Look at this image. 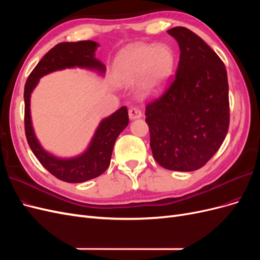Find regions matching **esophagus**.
I'll return each mask as SVG.
<instances>
[{
  "mask_svg": "<svg viewBox=\"0 0 260 260\" xmlns=\"http://www.w3.org/2000/svg\"><path fill=\"white\" fill-rule=\"evenodd\" d=\"M129 117L130 119H137V118L142 117V112L138 107H131L129 109Z\"/></svg>",
  "mask_w": 260,
  "mask_h": 260,
  "instance_id": "esophagus-1",
  "label": "esophagus"
}]
</instances>
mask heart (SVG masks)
<instances>
[{
  "label": "heart",
  "instance_id": "obj_1",
  "mask_svg": "<svg viewBox=\"0 0 260 260\" xmlns=\"http://www.w3.org/2000/svg\"><path fill=\"white\" fill-rule=\"evenodd\" d=\"M176 66V56L166 44H138L123 50L116 61L118 80L133 83L145 75L144 88L152 92L168 81Z\"/></svg>",
  "mask_w": 260,
  "mask_h": 260
}]
</instances>
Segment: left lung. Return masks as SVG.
<instances>
[{
  "label": "left lung",
  "mask_w": 260,
  "mask_h": 260,
  "mask_svg": "<svg viewBox=\"0 0 260 260\" xmlns=\"http://www.w3.org/2000/svg\"><path fill=\"white\" fill-rule=\"evenodd\" d=\"M167 32L179 43L180 60L167 89L147 102L145 121L154 159L175 171L202 168L229 129V84L223 61L184 27Z\"/></svg>",
  "instance_id": "left-lung-1"
}]
</instances>
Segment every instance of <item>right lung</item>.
<instances>
[{"label":"right lung","mask_w":260,"mask_h":260,"mask_svg":"<svg viewBox=\"0 0 260 260\" xmlns=\"http://www.w3.org/2000/svg\"><path fill=\"white\" fill-rule=\"evenodd\" d=\"M99 44L93 41L61 42L54 46L29 75L25 84V133L27 142L38 160L50 174L69 183H80L96 178L108 168L113 147L117 137L129 123L128 109H118L112 116L102 120L86 151L70 159H60L46 153L39 144L31 124L30 95L39 79L55 70L70 67H86L105 72V66L94 58V51Z\"/></svg>","instance_id":"add662e5"}]
</instances>
